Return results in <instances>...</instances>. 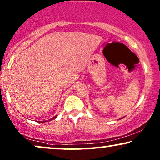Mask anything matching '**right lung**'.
I'll return each mask as SVG.
<instances>
[{
	"mask_svg": "<svg viewBox=\"0 0 160 160\" xmlns=\"http://www.w3.org/2000/svg\"><path fill=\"white\" fill-rule=\"evenodd\" d=\"M56 117H57V116H55V117H53V118H52L51 119V120H54V118H56ZM47 121H48V120H47ZM46 122V121H43V122H42V121H39V122Z\"/></svg>",
	"mask_w": 160,
	"mask_h": 160,
	"instance_id": "obj_1",
	"label": "right lung"
}]
</instances>
